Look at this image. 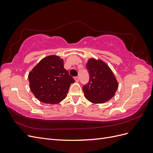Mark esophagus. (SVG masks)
<instances>
[{
  "label": "esophagus",
  "instance_id": "34e87169",
  "mask_svg": "<svg viewBox=\"0 0 153 153\" xmlns=\"http://www.w3.org/2000/svg\"><path fill=\"white\" fill-rule=\"evenodd\" d=\"M74 79H75V80L76 82H78V81H79V77H78V76H75V77H74Z\"/></svg>",
  "mask_w": 153,
  "mask_h": 153
}]
</instances>
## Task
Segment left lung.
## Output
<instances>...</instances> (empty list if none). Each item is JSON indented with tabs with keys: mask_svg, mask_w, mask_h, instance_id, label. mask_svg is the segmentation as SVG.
<instances>
[{
	"mask_svg": "<svg viewBox=\"0 0 153 153\" xmlns=\"http://www.w3.org/2000/svg\"><path fill=\"white\" fill-rule=\"evenodd\" d=\"M86 69L90 75L89 82L83 86L86 99L96 104L103 103L113 98L119 85L107 64L91 58L86 64Z\"/></svg>",
	"mask_w": 153,
	"mask_h": 153,
	"instance_id": "obj_1",
	"label": "left lung"
}]
</instances>
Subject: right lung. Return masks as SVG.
<instances>
[{
  "label": "right lung",
  "mask_w": 153,
  "mask_h": 153,
  "mask_svg": "<svg viewBox=\"0 0 153 153\" xmlns=\"http://www.w3.org/2000/svg\"><path fill=\"white\" fill-rule=\"evenodd\" d=\"M30 89L36 98L47 104H57L66 98L75 82L64 68V61L57 55L41 59L29 73Z\"/></svg>",
  "instance_id": "obj_1"
}]
</instances>
